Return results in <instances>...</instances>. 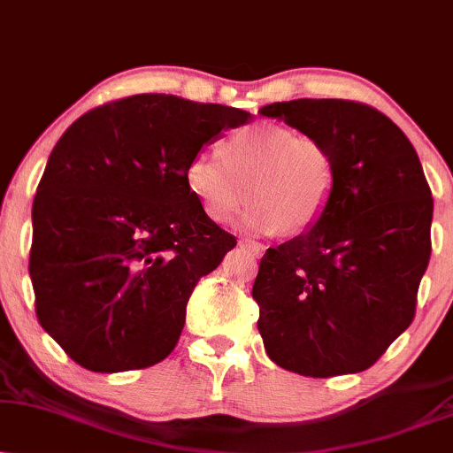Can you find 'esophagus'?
Here are the masks:
<instances>
[{
    "instance_id": "esophagus-1",
    "label": "esophagus",
    "mask_w": 453,
    "mask_h": 453,
    "mask_svg": "<svg viewBox=\"0 0 453 453\" xmlns=\"http://www.w3.org/2000/svg\"><path fill=\"white\" fill-rule=\"evenodd\" d=\"M238 244H240V249H246V250H249V253H253L255 257H261L263 253H265V246L259 244V242H255V240L242 238Z\"/></svg>"
}]
</instances>
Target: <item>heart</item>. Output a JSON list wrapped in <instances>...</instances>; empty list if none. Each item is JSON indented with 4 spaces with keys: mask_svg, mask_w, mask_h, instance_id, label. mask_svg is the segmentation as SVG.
<instances>
[{
    "mask_svg": "<svg viewBox=\"0 0 453 453\" xmlns=\"http://www.w3.org/2000/svg\"><path fill=\"white\" fill-rule=\"evenodd\" d=\"M186 186L209 221H230L249 194L253 204L240 219L242 227L295 236L316 226L328 209L336 163L316 137L286 125L259 123L226 137L221 157L194 154L186 165Z\"/></svg>",
    "mask_w": 453,
    "mask_h": 453,
    "instance_id": "b5f03b06",
    "label": "heart"
}]
</instances>
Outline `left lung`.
<instances>
[{"label":"left lung","instance_id":"left-lung-1","mask_svg":"<svg viewBox=\"0 0 453 453\" xmlns=\"http://www.w3.org/2000/svg\"><path fill=\"white\" fill-rule=\"evenodd\" d=\"M259 112L316 137L336 163L322 219L259 263L263 345L280 368L313 379L368 370L414 319L431 259L420 160L403 131L362 102L303 98Z\"/></svg>","mask_w":453,"mask_h":453}]
</instances>
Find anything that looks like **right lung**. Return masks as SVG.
Wrapping results in <instances>:
<instances>
[{"instance_id":"1","label":"right lung","mask_w":453,"mask_h":453,"mask_svg":"<svg viewBox=\"0 0 453 453\" xmlns=\"http://www.w3.org/2000/svg\"><path fill=\"white\" fill-rule=\"evenodd\" d=\"M250 112L137 94L79 117L51 150L28 257L42 328L91 372L163 362L198 280L236 238L207 219L186 165Z\"/></svg>"}]
</instances>
